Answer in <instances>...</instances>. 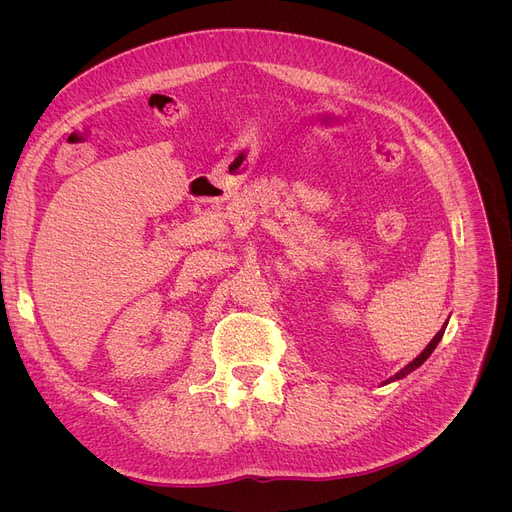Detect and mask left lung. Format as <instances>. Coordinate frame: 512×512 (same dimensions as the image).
<instances>
[{"instance_id":"1","label":"left lung","mask_w":512,"mask_h":512,"mask_svg":"<svg viewBox=\"0 0 512 512\" xmlns=\"http://www.w3.org/2000/svg\"><path fill=\"white\" fill-rule=\"evenodd\" d=\"M444 328H446V326H444ZM444 328H442V330H440V332L434 336V340H432V342L427 344V348H425V351H423V353H421L417 359H413V361H411V363H409L405 369H400L396 375H392V378L388 380V384H390V382H394V380L405 378V375H409L411 371H415V369H417V367H419V365H421V363H423V361H425L429 355H432V353H434V348L438 346V342H440V340H442V336H444Z\"/></svg>"}]
</instances>
